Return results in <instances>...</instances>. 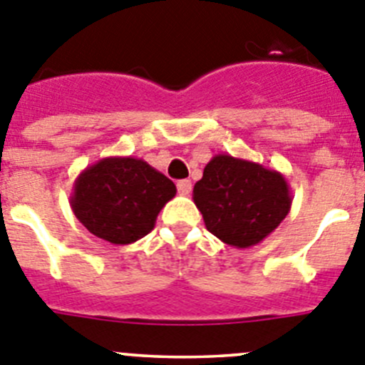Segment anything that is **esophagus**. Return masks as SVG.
I'll list each match as a JSON object with an SVG mask.
<instances>
[{"instance_id":"1","label":"esophagus","mask_w":365,"mask_h":365,"mask_svg":"<svg viewBox=\"0 0 365 365\" xmlns=\"http://www.w3.org/2000/svg\"><path fill=\"white\" fill-rule=\"evenodd\" d=\"M177 192H179L180 195H190V192H192V180H179V182H177Z\"/></svg>"}]
</instances>
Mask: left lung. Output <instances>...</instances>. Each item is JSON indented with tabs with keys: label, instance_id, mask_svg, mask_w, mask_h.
Listing matches in <instances>:
<instances>
[{
	"label": "left lung",
	"instance_id": "1",
	"mask_svg": "<svg viewBox=\"0 0 365 365\" xmlns=\"http://www.w3.org/2000/svg\"><path fill=\"white\" fill-rule=\"evenodd\" d=\"M193 202L211 235L231 247L247 249L283 222L292 195L277 170L217 154L193 186Z\"/></svg>",
	"mask_w": 365,
	"mask_h": 365
}]
</instances>
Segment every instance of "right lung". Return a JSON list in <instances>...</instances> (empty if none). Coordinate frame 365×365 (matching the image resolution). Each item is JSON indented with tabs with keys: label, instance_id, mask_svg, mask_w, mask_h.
Returning <instances> with one entry per match:
<instances>
[{
	"label": "right lung",
	"instance_id": "add662e5",
	"mask_svg": "<svg viewBox=\"0 0 365 365\" xmlns=\"http://www.w3.org/2000/svg\"><path fill=\"white\" fill-rule=\"evenodd\" d=\"M172 180L140 158H103L78 173L69 204L91 235L128 245L154 229L159 211L175 197Z\"/></svg>",
	"mask_w": 365,
	"mask_h": 365
}]
</instances>
